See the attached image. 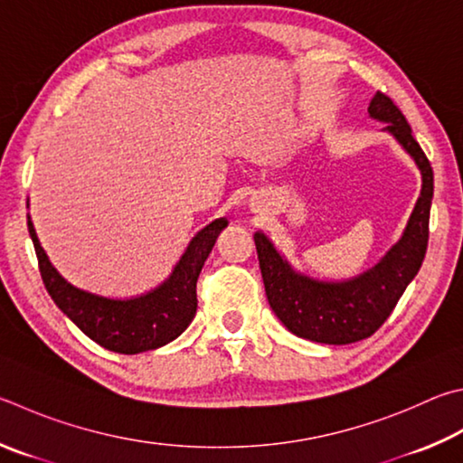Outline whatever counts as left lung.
<instances>
[{"label": "left lung", "mask_w": 463, "mask_h": 463, "mask_svg": "<svg viewBox=\"0 0 463 463\" xmlns=\"http://www.w3.org/2000/svg\"><path fill=\"white\" fill-rule=\"evenodd\" d=\"M368 113L384 123L421 170V196L411 213L401 241L378 263L348 281H317L293 271L263 232H255L260 275L269 306L283 326L299 338L319 344H352L373 335L397 306L425 259L430 241L433 170L417 144L405 115L384 92H376Z\"/></svg>", "instance_id": "8db88e82"}]
</instances>
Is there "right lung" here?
Instances as JSON below:
<instances>
[{
	"label": "right lung",
	"instance_id": "1",
	"mask_svg": "<svg viewBox=\"0 0 463 463\" xmlns=\"http://www.w3.org/2000/svg\"><path fill=\"white\" fill-rule=\"evenodd\" d=\"M229 224L216 218L190 241L186 253L172 275L144 296L111 299L74 288L50 263L28 216V231L36 249L42 281L54 304L85 332L92 342L119 354H139L178 338L196 316V281L218 234Z\"/></svg>",
	"mask_w": 463,
	"mask_h": 463
}]
</instances>
